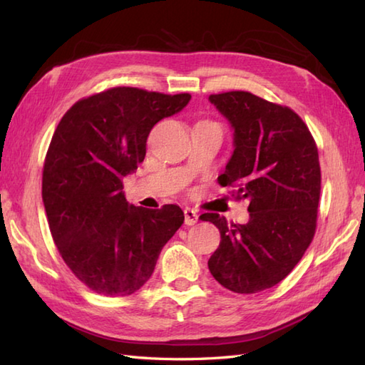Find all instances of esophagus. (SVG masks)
I'll list each match as a JSON object with an SVG mask.
<instances>
[{
  "mask_svg": "<svg viewBox=\"0 0 365 365\" xmlns=\"http://www.w3.org/2000/svg\"><path fill=\"white\" fill-rule=\"evenodd\" d=\"M183 213H185V224H187V226H192V224L197 222L199 215H197L196 210H192V208L187 207L183 210Z\"/></svg>",
  "mask_w": 365,
  "mask_h": 365,
  "instance_id": "34e87169",
  "label": "esophagus"
}]
</instances>
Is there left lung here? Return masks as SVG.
I'll use <instances>...</instances> for the list:
<instances>
[{"mask_svg": "<svg viewBox=\"0 0 365 365\" xmlns=\"http://www.w3.org/2000/svg\"><path fill=\"white\" fill-rule=\"evenodd\" d=\"M210 102L232 123L235 150L221 187L246 199L250 221L227 222L200 215L220 229L221 243L208 269L235 293H257L279 284L297 267L317 229L322 190L319 149L292 108L246 91L212 94Z\"/></svg>", "mask_w": 365, "mask_h": 365, "instance_id": "left-lung-1", "label": "left lung"}]
</instances>
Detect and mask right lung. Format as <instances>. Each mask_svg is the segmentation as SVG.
Here are the masks:
<instances>
[{"label": "right lung", "mask_w": 365, "mask_h": 365, "mask_svg": "<svg viewBox=\"0 0 365 365\" xmlns=\"http://www.w3.org/2000/svg\"><path fill=\"white\" fill-rule=\"evenodd\" d=\"M190 98L111 88L78 100L54 130L42 173L46 220L61 257L92 292L127 297L141 289L183 224L178 205H128L122 180L144 161L155 123Z\"/></svg>", "instance_id": "obj_1"}]
</instances>
